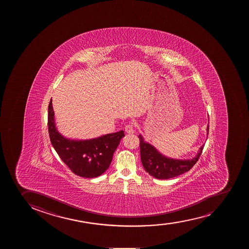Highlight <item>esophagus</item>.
Segmentation results:
<instances>
[{
    "mask_svg": "<svg viewBox=\"0 0 249 249\" xmlns=\"http://www.w3.org/2000/svg\"><path fill=\"white\" fill-rule=\"evenodd\" d=\"M125 131H126V132L127 134H133L134 131H135V130H134L133 124H132V123H130L128 125H126V126H125Z\"/></svg>",
    "mask_w": 249,
    "mask_h": 249,
    "instance_id": "obj_1",
    "label": "esophagus"
}]
</instances>
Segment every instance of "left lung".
<instances>
[{"label":"left lung","mask_w":249,"mask_h":249,"mask_svg":"<svg viewBox=\"0 0 249 249\" xmlns=\"http://www.w3.org/2000/svg\"><path fill=\"white\" fill-rule=\"evenodd\" d=\"M209 135V125L207 126V137ZM141 145V162L146 172L158 179H169L189 171L201 155L204 144L199 148L196 157L191 159H175L167 158L159 152L154 146L144 141L143 136L139 135Z\"/></svg>","instance_id":"1"}]
</instances>
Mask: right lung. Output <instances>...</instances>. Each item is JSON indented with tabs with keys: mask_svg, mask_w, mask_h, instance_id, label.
Here are the masks:
<instances>
[{
	"mask_svg": "<svg viewBox=\"0 0 249 249\" xmlns=\"http://www.w3.org/2000/svg\"><path fill=\"white\" fill-rule=\"evenodd\" d=\"M48 127L50 141L60 158L72 172L83 178H92L106 172L124 131L106 134L90 140H74L62 136L55 123L52 101L48 111Z\"/></svg>",
	"mask_w": 249,
	"mask_h": 249,
	"instance_id": "right-lung-1",
	"label": "right lung"
}]
</instances>
